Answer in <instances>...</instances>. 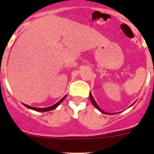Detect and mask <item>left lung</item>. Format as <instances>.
I'll use <instances>...</instances> for the list:
<instances>
[{"mask_svg":"<svg viewBox=\"0 0 154 154\" xmlns=\"http://www.w3.org/2000/svg\"><path fill=\"white\" fill-rule=\"evenodd\" d=\"M89 98H90V100H91V102H92V105H93L94 106L96 107V108L98 110H99V111H100V112H101L102 113H105V114H109V115H110V113H108V112H104V111H103V110H102L101 109H100V108H99V106H98V105L96 104V101H95V100H94L93 97H92V94H91V93H90V95H89Z\"/></svg>","mask_w":154,"mask_h":154,"instance_id":"8db88e82","label":"left lung"}]
</instances>
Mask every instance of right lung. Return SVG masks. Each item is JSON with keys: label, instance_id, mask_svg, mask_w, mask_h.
<instances>
[{"label": "right lung", "instance_id": "obj_1", "mask_svg": "<svg viewBox=\"0 0 154 154\" xmlns=\"http://www.w3.org/2000/svg\"><path fill=\"white\" fill-rule=\"evenodd\" d=\"M65 97H66V96H64V97L62 98L61 100H59V101H58L57 103H55V105H53V106H49V107H46V108H35V107L30 106H28V105L24 104V103H23V104H24V106H26L27 108L31 109H33V110H35V111H38V112H47V111H50V110H53V109H56L57 107H58V106L61 104V103H62L64 99H65Z\"/></svg>", "mask_w": 154, "mask_h": 154}]
</instances>
